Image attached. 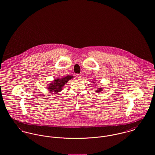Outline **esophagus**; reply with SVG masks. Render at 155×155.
Returning a JSON list of instances; mask_svg holds the SVG:
<instances>
[{
  "instance_id": "esophagus-1",
  "label": "esophagus",
  "mask_w": 155,
  "mask_h": 155,
  "mask_svg": "<svg viewBox=\"0 0 155 155\" xmlns=\"http://www.w3.org/2000/svg\"><path fill=\"white\" fill-rule=\"evenodd\" d=\"M77 78L78 79H81L82 78V76H81V74H77Z\"/></svg>"
}]
</instances>
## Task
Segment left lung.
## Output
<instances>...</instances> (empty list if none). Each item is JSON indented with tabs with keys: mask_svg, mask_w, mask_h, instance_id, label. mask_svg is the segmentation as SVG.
<instances>
[{
	"mask_svg": "<svg viewBox=\"0 0 155 155\" xmlns=\"http://www.w3.org/2000/svg\"><path fill=\"white\" fill-rule=\"evenodd\" d=\"M103 89L102 88H98V90H97V92H101V91H102V90Z\"/></svg>",
	"mask_w": 155,
	"mask_h": 155,
	"instance_id": "obj_1",
	"label": "left lung"
}]
</instances>
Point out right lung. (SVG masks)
<instances>
[{
  "instance_id": "1",
  "label": "right lung",
  "mask_w": 155,
  "mask_h": 155,
  "mask_svg": "<svg viewBox=\"0 0 155 155\" xmlns=\"http://www.w3.org/2000/svg\"><path fill=\"white\" fill-rule=\"evenodd\" d=\"M71 78H73V76H66L64 78H60L58 79H55V81L53 82L50 83L49 86L48 87V89H49L48 91L54 92V94H57L60 92L61 91L63 86L65 84H66L67 82L69 81Z\"/></svg>"
}]
</instances>
